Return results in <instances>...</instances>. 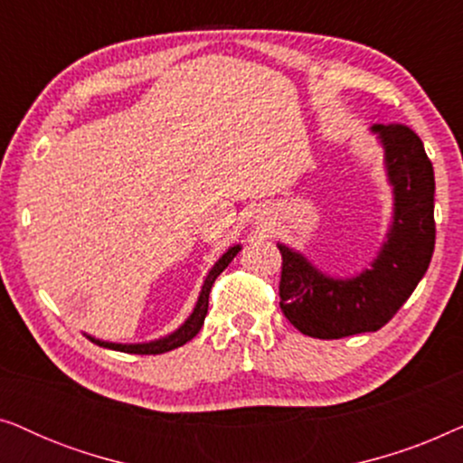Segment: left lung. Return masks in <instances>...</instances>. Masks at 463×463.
<instances>
[{"label": "left lung", "instance_id": "left-lung-1", "mask_svg": "<svg viewBox=\"0 0 463 463\" xmlns=\"http://www.w3.org/2000/svg\"><path fill=\"white\" fill-rule=\"evenodd\" d=\"M394 194V214L371 269L354 278H331L301 252L278 244L282 255L280 307L303 335L341 339L379 331L394 318L432 261L434 168L421 138L409 126L375 124Z\"/></svg>", "mask_w": 463, "mask_h": 463}]
</instances>
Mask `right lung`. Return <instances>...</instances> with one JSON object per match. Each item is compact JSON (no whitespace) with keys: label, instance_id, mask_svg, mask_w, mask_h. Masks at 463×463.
Returning a JSON list of instances; mask_svg holds the SVG:
<instances>
[{"label":"right lung","instance_id":"right-lung-1","mask_svg":"<svg viewBox=\"0 0 463 463\" xmlns=\"http://www.w3.org/2000/svg\"><path fill=\"white\" fill-rule=\"evenodd\" d=\"M240 249H242V246H240V244L232 246V249H227L225 255L221 257L219 261L213 265V269L208 271L204 284H202L198 303H195L194 312L189 314V318L183 322V325L176 328L175 333H170V335H166V337H162V339L149 341V344H109V341L94 339V337H90V335H88V339L94 341V344L100 345V347H109V350L128 352V354H164V352L175 350V347H181L183 344H187L189 339H194L195 335L200 333L202 325H204V318H206V312H208V295H211V288H213L214 280H217V276L221 274V271H223L227 265L233 261V257L238 255Z\"/></svg>","mask_w":463,"mask_h":463}]
</instances>
